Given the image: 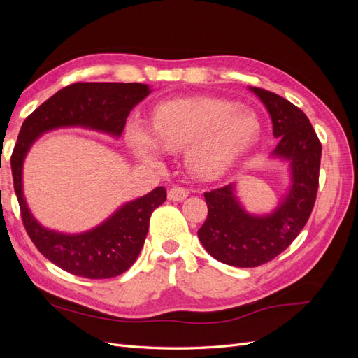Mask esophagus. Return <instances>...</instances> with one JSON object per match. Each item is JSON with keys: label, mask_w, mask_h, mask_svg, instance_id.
Here are the masks:
<instances>
[{"label": "esophagus", "mask_w": 358, "mask_h": 358, "mask_svg": "<svg viewBox=\"0 0 358 358\" xmlns=\"http://www.w3.org/2000/svg\"><path fill=\"white\" fill-rule=\"evenodd\" d=\"M169 200L171 201H183L188 197V189L183 188V187H173L169 194H167Z\"/></svg>", "instance_id": "obj_1"}]
</instances>
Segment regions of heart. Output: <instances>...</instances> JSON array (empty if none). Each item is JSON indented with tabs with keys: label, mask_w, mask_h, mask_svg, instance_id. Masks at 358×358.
I'll return each instance as SVG.
<instances>
[{
	"label": "heart",
	"mask_w": 358,
	"mask_h": 358,
	"mask_svg": "<svg viewBox=\"0 0 358 358\" xmlns=\"http://www.w3.org/2000/svg\"><path fill=\"white\" fill-rule=\"evenodd\" d=\"M259 131L257 116L239 104L218 99H180L159 103L142 122L127 127V142L146 164H159L161 147L185 151L189 169L201 178L224 173L252 145Z\"/></svg>",
	"instance_id": "heart-1"
}]
</instances>
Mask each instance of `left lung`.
<instances>
[{"mask_svg": "<svg viewBox=\"0 0 358 358\" xmlns=\"http://www.w3.org/2000/svg\"><path fill=\"white\" fill-rule=\"evenodd\" d=\"M272 117L278 145L272 155L291 167V187L276 210L249 215L234 196V183L204 192L208 218L199 230L204 249L218 262L234 267H257L272 262L306 225L318 191L321 142L308 116L282 96L249 88Z\"/></svg>", "mask_w": 358, "mask_h": 358, "instance_id": "8db88e82", "label": "left lung"}]
</instances>
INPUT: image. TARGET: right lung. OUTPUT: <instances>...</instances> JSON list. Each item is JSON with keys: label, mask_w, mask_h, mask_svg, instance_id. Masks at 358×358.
<instances>
[{"label": "right lung", "mask_w": 358, "mask_h": 358, "mask_svg": "<svg viewBox=\"0 0 358 358\" xmlns=\"http://www.w3.org/2000/svg\"><path fill=\"white\" fill-rule=\"evenodd\" d=\"M143 83L78 82L52 95L20 128L12 154V175L20 216L32 243L49 262L66 272L107 279L134 264L142 251L152 212L167 199L162 187L124 204L109 220L82 234H62L41 227L31 215L22 192V166L37 137L59 127H85L119 137L133 107L149 95Z\"/></svg>", "instance_id": "1"}]
</instances>
